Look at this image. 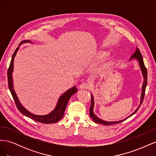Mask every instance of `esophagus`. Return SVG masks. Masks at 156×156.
Instances as JSON below:
<instances>
[{"mask_svg": "<svg viewBox=\"0 0 156 156\" xmlns=\"http://www.w3.org/2000/svg\"><path fill=\"white\" fill-rule=\"evenodd\" d=\"M91 84H90L89 83H83L79 86V88L81 90H84V89H87V88H89L90 87Z\"/></svg>", "mask_w": 156, "mask_h": 156, "instance_id": "1", "label": "esophagus"}]
</instances>
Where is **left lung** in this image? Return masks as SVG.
<instances>
[{
  "instance_id": "1",
  "label": "left lung",
  "mask_w": 156,
  "mask_h": 156,
  "mask_svg": "<svg viewBox=\"0 0 156 156\" xmlns=\"http://www.w3.org/2000/svg\"><path fill=\"white\" fill-rule=\"evenodd\" d=\"M136 60V61H138L139 64V66L141 70V72H142V75H143V77L144 79V81L143 83V86H142V92H141V96H140V104L138 106V107L136 108V109L132 113L131 115H130L129 116H128L127 117L125 118L124 119H122L119 121H105V120H103L101 119H100L98 116H97V115H96L95 113L94 112V104H95V103H94V97L92 94H91V106L90 107V116L92 118V119L94 120V121L96 122L97 124H103V125H105V126H109L111 124H119L120 123V122L124 121L125 120H126L127 119H128L129 117L131 116L132 115H133L135 113L138 111L139 108H140L141 104L143 103V100H144V94H145V90H146V85H147V70H146V68L144 66V62H143V56L142 55L140 54V52L139 51V49L136 48V51L135 52V53L131 56V58H129V60Z\"/></svg>"
}]
</instances>
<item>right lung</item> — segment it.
<instances>
[{
    "label": "right lung",
    "instance_id": "obj_1",
    "mask_svg": "<svg viewBox=\"0 0 156 156\" xmlns=\"http://www.w3.org/2000/svg\"><path fill=\"white\" fill-rule=\"evenodd\" d=\"M25 43H32V42L30 40H24L21 42V44L20 45H21L22 44H25ZM19 49H20V47H18V48L16 49L15 52H14V53L13 54L10 66H9V68L8 70V87H9V89H10V92L13 98V100L16 103V106L19 109V111H20L23 115H24L25 116L30 118V119L32 120L41 122V123H44V124L56 123V122H58L63 117L66 108L69 98L72 95H73L75 93H76L77 92V89L76 87L74 86L71 88L67 90L65 92H64L62 95L59 97L57 103H56V105L54 108V109L52 111H51L50 112L48 113V114L37 115V114H34V113L31 112L29 110H27V108L25 107H23V105L21 104V103L20 102V100H19V98L13 88V77H12V73L13 71V62H14V58H15V56L17 54V52L18 51Z\"/></svg>",
    "mask_w": 156,
    "mask_h": 156
}]
</instances>
